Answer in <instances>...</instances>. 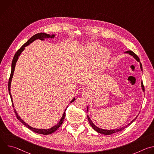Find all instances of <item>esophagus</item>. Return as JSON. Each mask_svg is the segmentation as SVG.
Instances as JSON below:
<instances>
[{
    "mask_svg": "<svg viewBox=\"0 0 154 154\" xmlns=\"http://www.w3.org/2000/svg\"><path fill=\"white\" fill-rule=\"evenodd\" d=\"M83 94H86V91H84L83 93Z\"/></svg>",
    "mask_w": 154,
    "mask_h": 154,
    "instance_id": "esophagus-1",
    "label": "esophagus"
}]
</instances>
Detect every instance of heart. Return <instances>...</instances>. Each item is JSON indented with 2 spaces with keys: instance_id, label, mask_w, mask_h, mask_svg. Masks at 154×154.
Segmentation results:
<instances>
[{
  "instance_id": "1",
  "label": "heart",
  "mask_w": 154,
  "mask_h": 154,
  "mask_svg": "<svg viewBox=\"0 0 154 154\" xmlns=\"http://www.w3.org/2000/svg\"><path fill=\"white\" fill-rule=\"evenodd\" d=\"M85 52L88 55H94V62L97 66L102 67L105 63L109 56V52L108 49L102 48L97 42H92L87 45L85 48Z\"/></svg>"
}]
</instances>
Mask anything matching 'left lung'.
Segmentation results:
<instances>
[{
    "label": "left lung",
    "mask_w": 154,
    "mask_h": 154,
    "mask_svg": "<svg viewBox=\"0 0 154 154\" xmlns=\"http://www.w3.org/2000/svg\"><path fill=\"white\" fill-rule=\"evenodd\" d=\"M126 53H128V54H129L130 55H132L138 61H140V58H139V57L134 52H132L131 51H127V52H125ZM140 67H141V71H143V67H142V64H141V63H140ZM141 86H142V88H143V90L144 91V85H143V82H141ZM87 117H88V121L90 122V125H91V127L93 128V129L94 130H96L97 132H98V133H100V134H103V135H111V134H114V133H116V132H118V131H121V130H122L123 129H124L125 128H126L127 127H128V125H130L131 123H132L137 118H137H135L132 121H131L130 124H128V125H127L125 127H122V128H118V129H115V130H103V129H101V128H98L97 127H96L93 122H92V121H91V120L90 119V117L88 116H87Z\"/></svg>",
    "instance_id": "8db88e82"
}]
</instances>
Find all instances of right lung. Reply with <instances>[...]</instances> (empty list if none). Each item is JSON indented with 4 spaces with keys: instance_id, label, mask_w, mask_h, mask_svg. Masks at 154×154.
<instances>
[{
    "instance_id": "right-lung-1",
    "label": "right lung",
    "mask_w": 154,
    "mask_h": 154,
    "mask_svg": "<svg viewBox=\"0 0 154 154\" xmlns=\"http://www.w3.org/2000/svg\"><path fill=\"white\" fill-rule=\"evenodd\" d=\"M54 36H55V35H52V36H51V35H48V34H46V33H37V34L33 35L32 38H30L24 44V45L23 46H22V47L16 52V54H15V55H14V57H13V61H12V64H11V71L10 76V78H9V80H8V88L9 94H10V97H11V102H12V106H13V108H14V105H13V103L12 97H11V93H10V85H11V79H12V77H13V72H14V68H15L16 63V61H17V60L18 57L19 56V55L20 54V53L24 51V48H25L26 46H28L29 45H30V43H32V42L33 41H34L35 40H36V39H41V40H44V39H46V38H54ZM74 100H75V99L74 98L73 100L71 101V102H74ZM66 109H65V112H66ZM14 113H15V115H16V116L17 119L19 121H20L22 123H23L26 127H27L28 128H29L30 130H31L32 131H34V132H35V133L39 134H42V135H50V134H53L54 132H55V131L61 126V125L63 124V121H64V118H65V115H66V113H65V112H64V113H63V116H62V118H61V120H60V121L59 122V123H58L57 125H55L54 127H52V128H50V129H47V130H46V129H37V128H33V127L29 126L28 124H27L26 122H24L23 119H21L18 116L17 113H16V112L14 108Z\"/></svg>"
}]
</instances>
